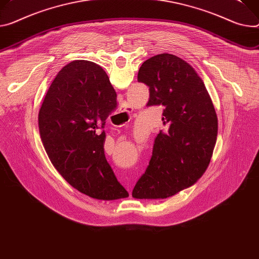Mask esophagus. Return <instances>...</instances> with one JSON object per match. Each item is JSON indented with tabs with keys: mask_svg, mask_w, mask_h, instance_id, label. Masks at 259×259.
I'll return each mask as SVG.
<instances>
[{
	"mask_svg": "<svg viewBox=\"0 0 259 259\" xmlns=\"http://www.w3.org/2000/svg\"><path fill=\"white\" fill-rule=\"evenodd\" d=\"M122 111H124V112H127L128 111V108H127V106H122ZM129 185V184H128ZM128 188H129V186H128Z\"/></svg>",
	"mask_w": 259,
	"mask_h": 259,
	"instance_id": "obj_1",
	"label": "esophagus"
}]
</instances>
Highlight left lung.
I'll list each match as a JSON object with an SVG mask.
<instances>
[{
    "mask_svg": "<svg viewBox=\"0 0 259 259\" xmlns=\"http://www.w3.org/2000/svg\"><path fill=\"white\" fill-rule=\"evenodd\" d=\"M137 79L150 88L147 106L164 107L166 130L156 136L149 166L132 196L164 199L194 185L206 170L217 140V114L203 80L175 55L148 59Z\"/></svg>",
    "mask_w": 259,
    "mask_h": 259,
    "instance_id": "left-lung-1",
    "label": "left lung"
}]
</instances>
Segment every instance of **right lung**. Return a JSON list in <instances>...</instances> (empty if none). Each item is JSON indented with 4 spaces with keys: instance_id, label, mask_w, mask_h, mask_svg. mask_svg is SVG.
<instances>
[{
    "instance_id": "1",
    "label": "right lung",
    "mask_w": 259,
    "mask_h": 259,
    "mask_svg": "<svg viewBox=\"0 0 259 259\" xmlns=\"http://www.w3.org/2000/svg\"><path fill=\"white\" fill-rule=\"evenodd\" d=\"M116 106V93L102 67L75 60L59 71L38 114L41 142L55 168L95 199L129 196L105 158V132H97Z\"/></svg>"
}]
</instances>
